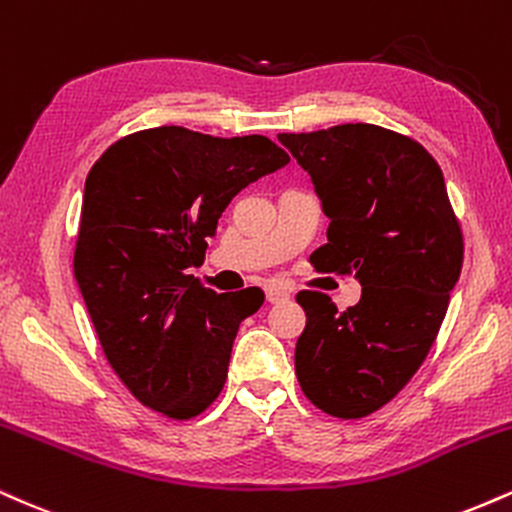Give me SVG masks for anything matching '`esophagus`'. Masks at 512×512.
I'll use <instances>...</instances> for the list:
<instances>
[{"label":"esophagus","instance_id":"esophagus-1","mask_svg":"<svg viewBox=\"0 0 512 512\" xmlns=\"http://www.w3.org/2000/svg\"><path fill=\"white\" fill-rule=\"evenodd\" d=\"M287 299H290V292H287L285 287H278V285L266 287V302L268 304H280V302H287Z\"/></svg>","mask_w":512,"mask_h":512}]
</instances>
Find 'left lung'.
Instances as JSON below:
<instances>
[{"label":"left lung","instance_id":"left-lung-1","mask_svg":"<svg viewBox=\"0 0 512 512\" xmlns=\"http://www.w3.org/2000/svg\"><path fill=\"white\" fill-rule=\"evenodd\" d=\"M278 141L309 172L330 220L311 263L362 285L347 311L328 294H297L306 328L294 371L318 410L366 417L407 386L434 345L462 270L460 222L441 167L412 138L340 124Z\"/></svg>","mask_w":512,"mask_h":512}]
</instances>
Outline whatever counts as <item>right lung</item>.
<instances>
[{"label":"right lung","mask_w":512,"mask_h":512,"mask_svg":"<svg viewBox=\"0 0 512 512\" xmlns=\"http://www.w3.org/2000/svg\"><path fill=\"white\" fill-rule=\"evenodd\" d=\"M287 162L266 136L158 126L90 167L74 275L107 362L150 410L191 419L225 386L239 323L263 292L218 294L186 270L203 263L232 198Z\"/></svg>","instance_id":"1"}]
</instances>
